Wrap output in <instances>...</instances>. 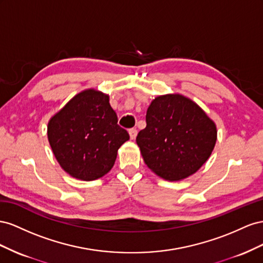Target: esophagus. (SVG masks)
<instances>
[{"label": "esophagus", "instance_id": "obj_1", "mask_svg": "<svg viewBox=\"0 0 263 263\" xmlns=\"http://www.w3.org/2000/svg\"><path fill=\"white\" fill-rule=\"evenodd\" d=\"M129 134H130V138H131V140H134L137 138V134H138V131H137V129H130L129 130Z\"/></svg>", "mask_w": 263, "mask_h": 263}]
</instances>
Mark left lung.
<instances>
[{
	"label": "left lung",
	"mask_w": 263,
	"mask_h": 263,
	"mask_svg": "<svg viewBox=\"0 0 263 263\" xmlns=\"http://www.w3.org/2000/svg\"><path fill=\"white\" fill-rule=\"evenodd\" d=\"M145 120L137 143L147 167L160 177L181 181L196 173L211 156L216 124L193 100L178 93L156 97Z\"/></svg>",
	"instance_id": "obj_1"
}]
</instances>
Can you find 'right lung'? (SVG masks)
<instances>
[{
	"instance_id": "right-lung-1",
	"label": "right lung",
	"mask_w": 263,
	"mask_h": 263,
	"mask_svg": "<svg viewBox=\"0 0 263 263\" xmlns=\"http://www.w3.org/2000/svg\"><path fill=\"white\" fill-rule=\"evenodd\" d=\"M47 136L63 170L87 182L106 175L119 147L130 139L118 124L109 96L95 89L79 92L51 117Z\"/></svg>"
}]
</instances>
